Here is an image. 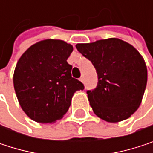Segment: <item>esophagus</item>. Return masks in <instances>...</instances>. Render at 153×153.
I'll return each mask as SVG.
<instances>
[{
  "label": "esophagus",
  "instance_id": "34e87169",
  "mask_svg": "<svg viewBox=\"0 0 153 153\" xmlns=\"http://www.w3.org/2000/svg\"><path fill=\"white\" fill-rule=\"evenodd\" d=\"M79 80H80L81 82H83V81H84V79H83V77H80V78H79Z\"/></svg>",
  "mask_w": 153,
  "mask_h": 153
}]
</instances>
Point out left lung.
I'll return each instance as SVG.
<instances>
[{"label": "left lung", "instance_id": "1", "mask_svg": "<svg viewBox=\"0 0 153 153\" xmlns=\"http://www.w3.org/2000/svg\"><path fill=\"white\" fill-rule=\"evenodd\" d=\"M76 48L97 73V87L87 91L94 113L111 123L128 119L140 106L147 84L141 54L118 38L78 43Z\"/></svg>", "mask_w": 153, "mask_h": 153}]
</instances>
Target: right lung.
<instances>
[{"label":"right lung","instance_id":"add662e5","mask_svg":"<svg viewBox=\"0 0 153 153\" xmlns=\"http://www.w3.org/2000/svg\"><path fill=\"white\" fill-rule=\"evenodd\" d=\"M74 47L61 40L47 39L27 48L16 63L13 83L19 105L39 123H54L68 111L83 84L73 78L67 58Z\"/></svg>","mask_w":153,"mask_h":153}]
</instances>
